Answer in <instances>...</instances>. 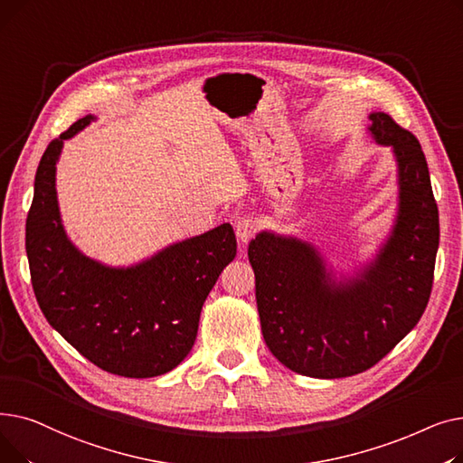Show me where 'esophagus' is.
<instances>
[{
	"label": "esophagus",
	"instance_id": "34e87169",
	"mask_svg": "<svg viewBox=\"0 0 463 463\" xmlns=\"http://www.w3.org/2000/svg\"><path fill=\"white\" fill-rule=\"evenodd\" d=\"M255 232H257V222H253L250 217L240 219L236 223V238L241 246H246L248 241L255 236Z\"/></svg>",
	"mask_w": 463,
	"mask_h": 463
}]
</instances>
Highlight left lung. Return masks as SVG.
Wrapping results in <instances>:
<instances>
[{
	"label": "left lung",
	"mask_w": 463,
	"mask_h": 463,
	"mask_svg": "<svg viewBox=\"0 0 463 463\" xmlns=\"http://www.w3.org/2000/svg\"><path fill=\"white\" fill-rule=\"evenodd\" d=\"M368 118L370 137L391 146L398 166L394 225L377 253L347 274L307 240L260 231L250 241L264 342L285 368L307 377L375 366L417 326L431 293L439 212L424 152L388 114Z\"/></svg>",
	"instance_id": "obj_1"
}]
</instances>
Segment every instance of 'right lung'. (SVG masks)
I'll list each match as a JSON object with an SVG mask.
<instances>
[{
  "instance_id": "add662e5",
  "label": "right lung",
  "mask_w": 463,
  "mask_h": 463,
  "mask_svg": "<svg viewBox=\"0 0 463 463\" xmlns=\"http://www.w3.org/2000/svg\"><path fill=\"white\" fill-rule=\"evenodd\" d=\"M75 121L44 150L26 222V253L39 307L51 326L109 373L157 377L189 354L201 309L236 257L231 223L175 241L129 266L84 255L65 232L56 191L63 142L88 128Z\"/></svg>"
}]
</instances>
